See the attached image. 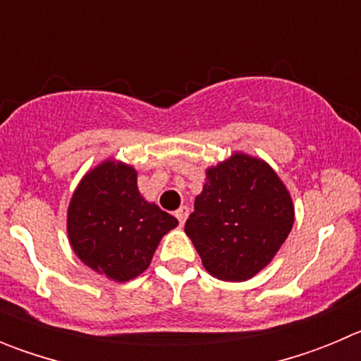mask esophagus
Returning <instances> with one entry per match:
<instances>
[{
	"label": "esophagus",
	"mask_w": 361,
	"mask_h": 361,
	"mask_svg": "<svg viewBox=\"0 0 361 361\" xmlns=\"http://www.w3.org/2000/svg\"><path fill=\"white\" fill-rule=\"evenodd\" d=\"M188 215H190V208H188V206H180V208H178L177 212H175V216H177V219H178V224H180V226H183L184 222H186Z\"/></svg>",
	"instance_id": "34e87169"
}]
</instances>
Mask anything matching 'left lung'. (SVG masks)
Returning a JSON list of instances; mask_svg holds the SVG:
<instances>
[{
    "instance_id": "8db88e82",
    "label": "left lung",
    "mask_w": 361,
    "mask_h": 361,
    "mask_svg": "<svg viewBox=\"0 0 361 361\" xmlns=\"http://www.w3.org/2000/svg\"><path fill=\"white\" fill-rule=\"evenodd\" d=\"M295 224V204L266 161L235 152L209 166L184 231L209 275L244 282L269 266Z\"/></svg>"
}]
</instances>
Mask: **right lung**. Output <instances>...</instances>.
Listing matches in <instances>:
<instances>
[{"instance_id": "1", "label": "right lung", "mask_w": 361, "mask_h": 361, "mask_svg": "<svg viewBox=\"0 0 361 361\" xmlns=\"http://www.w3.org/2000/svg\"><path fill=\"white\" fill-rule=\"evenodd\" d=\"M177 226L175 216L141 195L135 168L116 159L86 171L66 212L73 253L114 282L145 273L161 238Z\"/></svg>"}]
</instances>
